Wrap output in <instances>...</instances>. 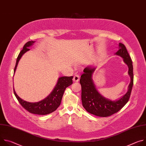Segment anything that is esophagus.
Masks as SVG:
<instances>
[{"label": "esophagus", "instance_id": "1", "mask_svg": "<svg viewBox=\"0 0 146 146\" xmlns=\"http://www.w3.org/2000/svg\"><path fill=\"white\" fill-rule=\"evenodd\" d=\"M79 76L78 75H75L74 77H73V80L74 81V82H78L79 81Z\"/></svg>", "mask_w": 146, "mask_h": 146}]
</instances>
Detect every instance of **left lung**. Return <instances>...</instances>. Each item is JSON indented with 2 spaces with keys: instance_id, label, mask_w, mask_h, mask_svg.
Listing matches in <instances>:
<instances>
[{
  "instance_id": "obj_1",
  "label": "left lung",
  "mask_w": 146,
  "mask_h": 146,
  "mask_svg": "<svg viewBox=\"0 0 146 146\" xmlns=\"http://www.w3.org/2000/svg\"><path fill=\"white\" fill-rule=\"evenodd\" d=\"M115 55L122 58L125 64L128 67V74L131 81L127 93L118 100H111L102 95L97 90L92 79L96 67H86L81 76L80 82L81 86V100L84 108L88 113L96 116L105 117L120 110L128 102L133 84V65L128 51L122 43L119 44V49Z\"/></svg>"
}]
</instances>
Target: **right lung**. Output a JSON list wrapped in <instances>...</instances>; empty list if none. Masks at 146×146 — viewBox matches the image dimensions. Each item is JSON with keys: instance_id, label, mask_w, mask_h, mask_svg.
I'll list each match as a JSON object with an SVG mask.
<instances>
[{"instance_id": "right-lung-1", "label": "right lung", "mask_w": 146, "mask_h": 146, "mask_svg": "<svg viewBox=\"0 0 146 146\" xmlns=\"http://www.w3.org/2000/svg\"><path fill=\"white\" fill-rule=\"evenodd\" d=\"M35 42V41H29L24 45L17 57L14 73L15 72L20 59L26 52L29 51V47H31ZM73 78V76L59 77L56 86L50 94L45 99L37 102H28L20 98L16 94L14 88H13L14 93L19 103L28 111L35 114L46 115L54 112L59 106L65 89L72 84Z\"/></svg>"}]
</instances>
